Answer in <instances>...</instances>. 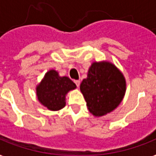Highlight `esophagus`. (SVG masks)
Returning <instances> with one entry per match:
<instances>
[{"label": "esophagus", "instance_id": "obj_1", "mask_svg": "<svg viewBox=\"0 0 156 156\" xmlns=\"http://www.w3.org/2000/svg\"><path fill=\"white\" fill-rule=\"evenodd\" d=\"M74 83H75L76 86H77L78 87H79V86H80V81H79V80H75V81H74Z\"/></svg>", "mask_w": 156, "mask_h": 156}]
</instances>
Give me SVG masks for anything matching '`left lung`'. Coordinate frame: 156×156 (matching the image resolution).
Masks as SVG:
<instances>
[{
    "label": "left lung",
    "mask_w": 156,
    "mask_h": 156,
    "mask_svg": "<svg viewBox=\"0 0 156 156\" xmlns=\"http://www.w3.org/2000/svg\"><path fill=\"white\" fill-rule=\"evenodd\" d=\"M80 90L88 110L93 116L100 117L121 104L126 94V78L110 61H95L88 69L87 78L81 83Z\"/></svg>",
    "instance_id": "1"
}]
</instances>
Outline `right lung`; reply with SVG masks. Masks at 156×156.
<instances>
[{
	"label": "right lung",
	"mask_w": 156,
	"mask_h": 156,
	"mask_svg": "<svg viewBox=\"0 0 156 156\" xmlns=\"http://www.w3.org/2000/svg\"><path fill=\"white\" fill-rule=\"evenodd\" d=\"M77 86L66 76L61 77L55 69L45 73L36 86V96L40 104L50 111H58L66 106V95Z\"/></svg>",
	"instance_id": "add662e5"
}]
</instances>
